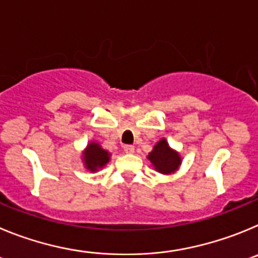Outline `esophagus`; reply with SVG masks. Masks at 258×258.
<instances>
[{
	"mask_svg": "<svg viewBox=\"0 0 258 258\" xmlns=\"http://www.w3.org/2000/svg\"><path fill=\"white\" fill-rule=\"evenodd\" d=\"M123 150H124V153H127V154H132V153L135 152V146L134 145H124Z\"/></svg>",
	"mask_w": 258,
	"mask_h": 258,
	"instance_id": "1",
	"label": "esophagus"
}]
</instances>
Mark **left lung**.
I'll return each instance as SVG.
<instances>
[{"instance_id":"left-lung-1","label":"left lung","mask_w":258,"mask_h":258,"mask_svg":"<svg viewBox=\"0 0 258 258\" xmlns=\"http://www.w3.org/2000/svg\"><path fill=\"white\" fill-rule=\"evenodd\" d=\"M148 159L154 166L158 172L163 175H171L176 172L181 164V157L176 150L171 149L166 139H161L154 145Z\"/></svg>"}]
</instances>
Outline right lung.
I'll list each match as a JSON object with an SVG mask.
<instances>
[{
  "mask_svg": "<svg viewBox=\"0 0 258 258\" xmlns=\"http://www.w3.org/2000/svg\"><path fill=\"white\" fill-rule=\"evenodd\" d=\"M83 163L85 167L91 172H96L97 169L103 168L110 159V153L104 150L100 145L95 141H91L86 146L83 153Z\"/></svg>",
  "mask_w": 258,
  "mask_h": 258,
  "instance_id": "1",
  "label": "right lung"
}]
</instances>
